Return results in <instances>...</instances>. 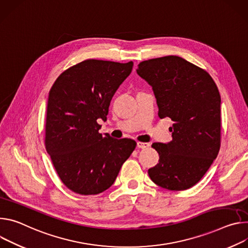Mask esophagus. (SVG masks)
<instances>
[{"label":"esophagus","mask_w":248,"mask_h":248,"mask_svg":"<svg viewBox=\"0 0 248 248\" xmlns=\"http://www.w3.org/2000/svg\"><path fill=\"white\" fill-rule=\"evenodd\" d=\"M137 147H138L139 149H147L150 147V144L149 143H144V142H138L137 143Z\"/></svg>","instance_id":"34e87169"}]
</instances>
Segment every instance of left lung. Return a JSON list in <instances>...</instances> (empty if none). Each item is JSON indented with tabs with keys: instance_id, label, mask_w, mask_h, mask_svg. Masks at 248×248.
Returning a JSON list of instances; mask_svg holds the SVG:
<instances>
[{
	"instance_id": "obj_1",
	"label": "left lung",
	"mask_w": 248,
	"mask_h": 248,
	"mask_svg": "<svg viewBox=\"0 0 248 248\" xmlns=\"http://www.w3.org/2000/svg\"><path fill=\"white\" fill-rule=\"evenodd\" d=\"M138 74L153 88L160 119L170 117L172 140L154 143L159 159L148 173L169 190L198 183L221 146V95L212 77L178 56L143 61Z\"/></svg>"
}]
</instances>
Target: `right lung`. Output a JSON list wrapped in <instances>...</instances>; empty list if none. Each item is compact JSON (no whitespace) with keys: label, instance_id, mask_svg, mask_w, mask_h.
Listing matches in <instances>:
<instances>
[{"label":"right lung","instance_id":"add662e5","mask_svg":"<svg viewBox=\"0 0 248 248\" xmlns=\"http://www.w3.org/2000/svg\"><path fill=\"white\" fill-rule=\"evenodd\" d=\"M133 62L89 59L64 71L48 96L45 147L62 182L80 195L111 186L136 148L132 139L100 134L112 96L131 74Z\"/></svg>","mask_w":248,"mask_h":248}]
</instances>
